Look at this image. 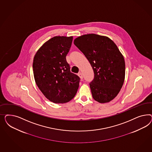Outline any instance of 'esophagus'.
<instances>
[{
	"instance_id": "34e87169",
	"label": "esophagus",
	"mask_w": 152,
	"mask_h": 152,
	"mask_svg": "<svg viewBox=\"0 0 152 152\" xmlns=\"http://www.w3.org/2000/svg\"><path fill=\"white\" fill-rule=\"evenodd\" d=\"M78 76H79V77H80V78H81V79H83V76L82 73H81V72H79V73L78 74Z\"/></svg>"
}]
</instances>
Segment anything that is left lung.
<instances>
[{
	"instance_id": "obj_1",
	"label": "left lung",
	"mask_w": 152,
	"mask_h": 152,
	"mask_svg": "<svg viewBox=\"0 0 152 152\" xmlns=\"http://www.w3.org/2000/svg\"><path fill=\"white\" fill-rule=\"evenodd\" d=\"M74 45L88 60L94 72L90 83L92 97L100 103L113 100L124 82V58L109 37L88 34L76 38Z\"/></svg>"
}]
</instances>
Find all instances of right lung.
Returning a JSON list of instances; mask_svg holds the SVG:
<instances>
[{
    "label": "right lung",
    "mask_w": 152,
    "mask_h": 152,
    "mask_svg": "<svg viewBox=\"0 0 152 152\" xmlns=\"http://www.w3.org/2000/svg\"><path fill=\"white\" fill-rule=\"evenodd\" d=\"M73 37L55 36L46 42L34 57L33 70L35 82L47 99L64 104L74 98L80 78L71 72L66 57Z\"/></svg>",
    "instance_id": "add662e5"
}]
</instances>
